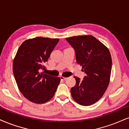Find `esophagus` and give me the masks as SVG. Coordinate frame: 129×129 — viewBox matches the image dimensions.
Listing matches in <instances>:
<instances>
[{
  "mask_svg": "<svg viewBox=\"0 0 129 129\" xmlns=\"http://www.w3.org/2000/svg\"><path fill=\"white\" fill-rule=\"evenodd\" d=\"M60 78H61V80H65V79H67V78L63 77V76H61V77H60Z\"/></svg>",
  "mask_w": 129,
  "mask_h": 129,
  "instance_id": "34e87169",
  "label": "esophagus"
}]
</instances>
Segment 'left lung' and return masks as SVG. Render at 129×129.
Listing matches in <instances>:
<instances>
[{"label": "left lung", "mask_w": 129, "mask_h": 129, "mask_svg": "<svg viewBox=\"0 0 129 129\" xmlns=\"http://www.w3.org/2000/svg\"><path fill=\"white\" fill-rule=\"evenodd\" d=\"M76 52V60L86 74L84 80L74 77L75 85L71 89L76 102L90 106L101 99L110 81L112 58L109 49L91 35L66 38Z\"/></svg>", "instance_id": "1"}]
</instances>
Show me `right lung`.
Instances as JSON below:
<instances>
[{
	"instance_id": "right-lung-1",
	"label": "right lung",
	"mask_w": 129,
	"mask_h": 129,
	"mask_svg": "<svg viewBox=\"0 0 129 129\" xmlns=\"http://www.w3.org/2000/svg\"><path fill=\"white\" fill-rule=\"evenodd\" d=\"M59 39L36 37L27 39L19 47L12 70L17 86L28 101L38 104L47 102L56 91L60 78L40 72Z\"/></svg>"
}]
</instances>
